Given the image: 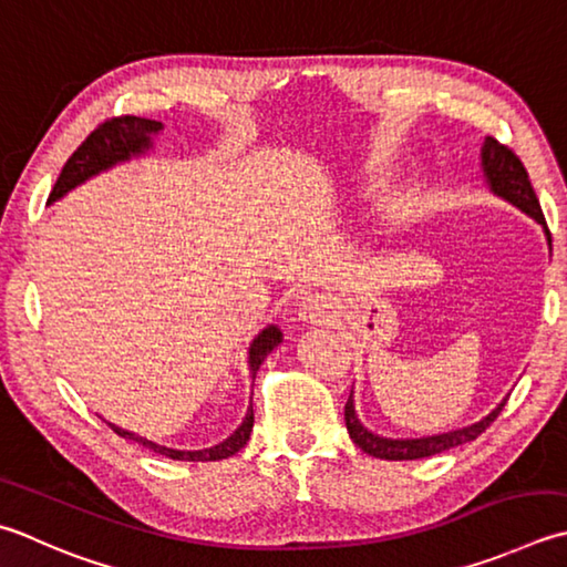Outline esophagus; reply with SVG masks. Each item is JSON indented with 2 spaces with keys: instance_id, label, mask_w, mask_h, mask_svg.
I'll return each mask as SVG.
<instances>
[{
  "instance_id": "esophagus-1",
  "label": "esophagus",
  "mask_w": 567,
  "mask_h": 567,
  "mask_svg": "<svg viewBox=\"0 0 567 567\" xmlns=\"http://www.w3.org/2000/svg\"><path fill=\"white\" fill-rule=\"evenodd\" d=\"M334 302L324 295H307L302 297V302L297 305V315L302 321H309V324H324L331 317H334Z\"/></svg>"
}]
</instances>
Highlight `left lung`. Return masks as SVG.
<instances>
[{
	"label": "left lung",
	"mask_w": 567,
	"mask_h": 567,
	"mask_svg": "<svg viewBox=\"0 0 567 567\" xmlns=\"http://www.w3.org/2000/svg\"><path fill=\"white\" fill-rule=\"evenodd\" d=\"M482 166H484L486 182H489L492 192L504 196L506 202H512L520 210H526L530 218H536L538 224L546 228V236L550 243V233L546 226V218H543L538 196L534 192V186H530L526 166L516 157V152L494 137H486L484 147H482ZM504 405H506V401L498 405L494 413L486 415L482 423L454 430V432H445V435H432V437H420V440H388V437L373 435V432H369L359 423L351 395L347 401V408H343V420H347L349 437L357 442V447H361L365 454H371V457H379V460L401 462V460L432 457V454H440L450 447H457V445H464V442L476 440L486 427L494 423L498 413L504 410Z\"/></svg>",
	"instance_id": "left-lung-1"
}]
</instances>
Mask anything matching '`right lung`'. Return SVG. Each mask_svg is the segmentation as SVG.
<instances>
[{
  "instance_id": "obj_1",
  "label": "right lung",
  "mask_w": 567,
  "mask_h": 567,
  "mask_svg": "<svg viewBox=\"0 0 567 567\" xmlns=\"http://www.w3.org/2000/svg\"><path fill=\"white\" fill-rule=\"evenodd\" d=\"M159 130H162V122L147 120V117H135V115L110 117L105 122H100V125L91 132V135H87L81 142V147H78L71 154L69 162L63 164L59 179H55V184H53V192L49 196V202L61 198L65 192H71L73 186L83 184L85 179H91L93 174L107 169V166H113L117 162H125V159L132 157V154H140L144 150H150L152 147L150 137ZM280 341H282L280 329L268 327V329H262L258 339L250 343L252 379H255V373H258L265 357H268V353ZM107 425L113 427L120 437L140 442L142 447H147V450L157 452V454H164V457H172V460H179V462H216V460H226V457H230V454H236L238 450L246 447V442L250 440V432H252V405L248 408L246 420H243L240 427L233 432L228 440H224L216 447L196 450V452H184V450L154 445L152 440L140 437V435H135V432H127V430H122L113 423H107Z\"/></svg>"
}]
</instances>
